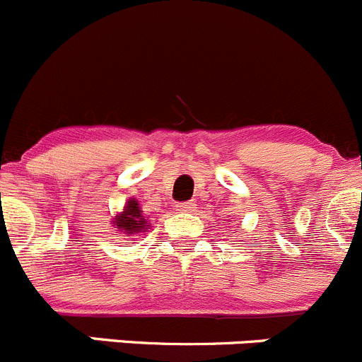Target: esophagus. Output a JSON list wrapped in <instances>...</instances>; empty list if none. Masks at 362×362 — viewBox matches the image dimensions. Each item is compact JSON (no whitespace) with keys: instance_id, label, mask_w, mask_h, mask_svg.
<instances>
[{"instance_id":"34e87169","label":"esophagus","mask_w":362,"mask_h":362,"mask_svg":"<svg viewBox=\"0 0 362 362\" xmlns=\"http://www.w3.org/2000/svg\"><path fill=\"white\" fill-rule=\"evenodd\" d=\"M177 209L179 211H194L195 209V204L192 201H185V202H181V204H177Z\"/></svg>"}]
</instances>
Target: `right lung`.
Segmentation results:
<instances>
[{"label":"right lung","mask_w":362,"mask_h":362,"mask_svg":"<svg viewBox=\"0 0 362 362\" xmlns=\"http://www.w3.org/2000/svg\"><path fill=\"white\" fill-rule=\"evenodd\" d=\"M113 223H115L122 233H127V235H132V233H142V230L149 229L146 216L142 215V209H140L139 202H136L135 199H132V201L127 202L124 211L120 213L117 218H113Z\"/></svg>","instance_id":"1"}]
</instances>
